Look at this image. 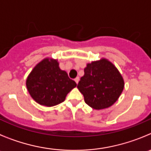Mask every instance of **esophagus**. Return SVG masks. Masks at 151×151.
Wrapping results in <instances>:
<instances>
[{
  "mask_svg": "<svg viewBox=\"0 0 151 151\" xmlns=\"http://www.w3.org/2000/svg\"><path fill=\"white\" fill-rule=\"evenodd\" d=\"M79 80H80V78H79V77H77L75 79H74V81L76 82V83H77V84H78Z\"/></svg>",
  "mask_w": 151,
  "mask_h": 151,
  "instance_id": "34e87169",
  "label": "esophagus"
}]
</instances>
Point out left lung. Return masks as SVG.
Here are the masks:
<instances>
[{
  "label": "left lung",
  "mask_w": 151,
  "mask_h": 151,
  "mask_svg": "<svg viewBox=\"0 0 151 151\" xmlns=\"http://www.w3.org/2000/svg\"><path fill=\"white\" fill-rule=\"evenodd\" d=\"M77 88L85 103L95 109L112 106L124 88L123 79L116 67L106 59L88 63Z\"/></svg>",
  "instance_id": "1"
}]
</instances>
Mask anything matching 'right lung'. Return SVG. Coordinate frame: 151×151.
<instances>
[{
	"mask_svg": "<svg viewBox=\"0 0 151 151\" xmlns=\"http://www.w3.org/2000/svg\"><path fill=\"white\" fill-rule=\"evenodd\" d=\"M26 86L32 98L39 104L52 106L63 102L67 94L77 86L62 71L56 60L41 61L30 72Z\"/></svg>",
	"mask_w": 151,
	"mask_h": 151,
	"instance_id": "1",
	"label": "right lung"
}]
</instances>
